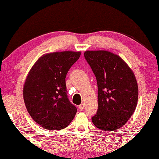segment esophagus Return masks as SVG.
I'll use <instances>...</instances> for the list:
<instances>
[{"label":"esophagus","mask_w":159,"mask_h":159,"mask_svg":"<svg viewBox=\"0 0 159 159\" xmlns=\"http://www.w3.org/2000/svg\"><path fill=\"white\" fill-rule=\"evenodd\" d=\"M79 109H80V111H83V109H84V108H85V104H84L83 103L80 104V105L79 106Z\"/></svg>","instance_id":"obj_1"}]
</instances>
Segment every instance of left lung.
Segmentation results:
<instances>
[{"label": "left lung", "instance_id": "left-lung-1", "mask_svg": "<svg viewBox=\"0 0 159 159\" xmlns=\"http://www.w3.org/2000/svg\"><path fill=\"white\" fill-rule=\"evenodd\" d=\"M84 56L98 84V108L92 122L100 130H117L127 122L136 109L139 90L135 76L116 54L87 50Z\"/></svg>", "mask_w": 159, "mask_h": 159}]
</instances>
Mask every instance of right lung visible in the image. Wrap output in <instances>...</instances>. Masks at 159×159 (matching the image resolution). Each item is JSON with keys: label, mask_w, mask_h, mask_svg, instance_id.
Instances as JSON below:
<instances>
[{"label": "right lung", "mask_w": 159, "mask_h": 159, "mask_svg": "<svg viewBox=\"0 0 159 159\" xmlns=\"http://www.w3.org/2000/svg\"><path fill=\"white\" fill-rule=\"evenodd\" d=\"M80 54L73 51L46 54L29 71L24 85V101L33 120L46 129H63L75 116L77 109L67 97L66 77Z\"/></svg>", "instance_id": "1"}]
</instances>
